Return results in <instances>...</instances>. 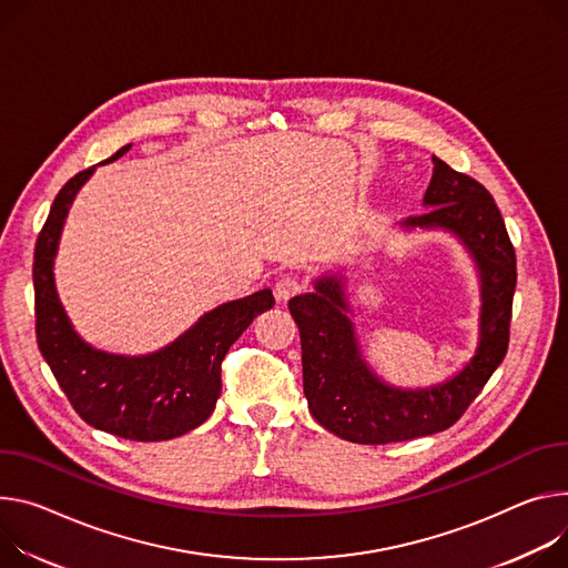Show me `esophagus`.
<instances>
[{
  "label": "esophagus",
  "mask_w": 568,
  "mask_h": 568,
  "mask_svg": "<svg viewBox=\"0 0 568 568\" xmlns=\"http://www.w3.org/2000/svg\"><path fill=\"white\" fill-rule=\"evenodd\" d=\"M303 287H305V283H303L301 276H296V274H292V272H285V274H281V276L276 278L274 294H276L278 301H287V298H292L294 294H298Z\"/></svg>",
  "instance_id": "34e87169"
}]
</instances>
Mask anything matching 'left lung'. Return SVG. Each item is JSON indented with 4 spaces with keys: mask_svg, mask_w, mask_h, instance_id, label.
<instances>
[{
    "mask_svg": "<svg viewBox=\"0 0 568 568\" xmlns=\"http://www.w3.org/2000/svg\"><path fill=\"white\" fill-rule=\"evenodd\" d=\"M424 194L430 211L400 222L405 229H444L469 248L480 276L478 348L457 376L424 389L383 383L359 351L339 276L315 281L313 294L290 298L301 335L303 394L313 417L355 444H389L450 428L483 392L509 344L517 255L494 196L476 179L433 156Z\"/></svg>",
    "mask_w": 568,
    "mask_h": 568,
    "instance_id": "8db88e82",
    "label": "left lung"
}]
</instances>
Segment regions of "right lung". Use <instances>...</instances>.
<instances>
[{"label": "right lung", "mask_w": 568, "mask_h": 568, "mask_svg": "<svg viewBox=\"0 0 568 568\" xmlns=\"http://www.w3.org/2000/svg\"><path fill=\"white\" fill-rule=\"evenodd\" d=\"M131 149L122 146L106 161ZM72 176L51 203L33 253L36 339L77 415L131 442H163L213 415L222 392V359L248 324L274 305L272 290L217 305L170 346L149 355H115L85 344L72 328L54 285V257L70 205L92 176Z\"/></svg>", "instance_id": "obj_1"}]
</instances>
